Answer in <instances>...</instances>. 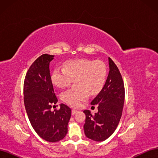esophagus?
Wrapping results in <instances>:
<instances>
[{
    "instance_id": "34e87169",
    "label": "esophagus",
    "mask_w": 158,
    "mask_h": 158,
    "mask_svg": "<svg viewBox=\"0 0 158 158\" xmlns=\"http://www.w3.org/2000/svg\"><path fill=\"white\" fill-rule=\"evenodd\" d=\"M77 112H78L77 110H76V109H72V114H76Z\"/></svg>"
}]
</instances>
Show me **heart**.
I'll return each mask as SVG.
<instances>
[{
	"label": "heart",
	"instance_id": "1",
	"mask_svg": "<svg viewBox=\"0 0 158 158\" xmlns=\"http://www.w3.org/2000/svg\"><path fill=\"white\" fill-rule=\"evenodd\" d=\"M107 69L101 60L86 59L66 61L63 68H56L51 74V81L56 87L64 88L75 80L76 88L64 91L60 97L70 106L79 107L91 95L99 93L106 82Z\"/></svg>",
	"mask_w": 158,
	"mask_h": 158
}]
</instances>
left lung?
I'll use <instances>...</instances> for the list:
<instances>
[{"instance_id": "1", "label": "left lung", "mask_w": 158, "mask_h": 158, "mask_svg": "<svg viewBox=\"0 0 158 158\" xmlns=\"http://www.w3.org/2000/svg\"><path fill=\"white\" fill-rule=\"evenodd\" d=\"M109 75L101 92L92 105H97L98 112L92 114L85 110L84 133L89 139L101 142L108 138L118 125L122 116L125 101V85L117 65L109 58Z\"/></svg>"}]
</instances>
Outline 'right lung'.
<instances>
[{
	"label": "right lung",
	"mask_w": 158,
	"mask_h": 158,
	"mask_svg": "<svg viewBox=\"0 0 158 158\" xmlns=\"http://www.w3.org/2000/svg\"><path fill=\"white\" fill-rule=\"evenodd\" d=\"M54 55L44 54L28 69L23 82V102L28 118L37 134L47 142H58L65 137L71 109L61 103L59 109L51 111L58 99L54 92L49 63Z\"/></svg>",
	"instance_id": "right-lung-1"
}]
</instances>
